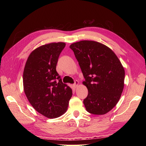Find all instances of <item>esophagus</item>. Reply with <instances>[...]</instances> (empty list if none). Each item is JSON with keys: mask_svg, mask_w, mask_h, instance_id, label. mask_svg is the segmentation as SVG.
<instances>
[{"mask_svg": "<svg viewBox=\"0 0 146 146\" xmlns=\"http://www.w3.org/2000/svg\"><path fill=\"white\" fill-rule=\"evenodd\" d=\"M78 83H79L78 81H77V80H75V83H74V84H73V86H75V87H76V86H78Z\"/></svg>", "mask_w": 146, "mask_h": 146, "instance_id": "esophagus-1", "label": "esophagus"}]
</instances>
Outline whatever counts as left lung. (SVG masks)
I'll use <instances>...</instances> for the list:
<instances>
[{"label": "left lung", "mask_w": 146, "mask_h": 146, "mask_svg": "<svg viewBox=\"0 0 146 146\" xmlns=\"http://www.w3.org/2000/svg\"><path fill=\"white\" fill-rule=\"evenodd\" d=\"M88 94L83 100L86 110L104 115L117 105L124 86L125 71L115 54L105 45L94 41L71 44Z\"/></svg>", "instance_id": "1"}]
</instances>
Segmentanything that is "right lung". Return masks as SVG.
<instances>
[{"label":"right lung","mask_w":146,"mask_h":146,"mask_svg":"<svg viewBox=\"0 0 146 146\" xmlns=\"http://www.w3.org/2000/svg\"><path fill=\"white\" fill-rule=\"evenodd\" d=\"M64 42L40 46L29 56L23 73L24 93L35 109L49 119L66 112L72 90L62 82L56 71Z\"/></svg>","instance_id":"right-lung-1"}]
</instances>
